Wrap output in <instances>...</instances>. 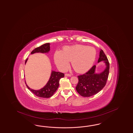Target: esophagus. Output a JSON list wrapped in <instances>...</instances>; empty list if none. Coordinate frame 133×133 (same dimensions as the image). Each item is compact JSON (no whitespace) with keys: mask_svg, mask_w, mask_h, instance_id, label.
Here are the masks:
<instances>
[{"mask_svg":"<svg viewBox=\"0 0 133 133\" xmlns=\"http://www.w3.org/2000/svg\"><path fill=\"white\" fill-rule=\"evenodd\" d=\"M65 76H68V77H71V76H72L71 74L68 73L65 74Z\"/></svg>","mask_w":133,"mask_h":133,"instance_id":"obj_1","label":"esophagus"}]
</instances>
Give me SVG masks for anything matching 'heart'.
<instances>
[{
	"label": "heart",
	"mask_w": 133,
	"mask_h": 133,
	"mask_svg": "<svg viewBox=\"0 0 133 133\" xmlns=\"http://www.w3.org/2000/svg\"><path fill=\"white\" fill-rule=\"evenodd\" d=\"M95 49L83 45L66 46L62 51L57 50L54 55V59L57 67L62 71L69 68L71 61L75 71L83 73L90 69L96 57Z\"/></svg>",
	"instance_id": "1"
}]
</instances>
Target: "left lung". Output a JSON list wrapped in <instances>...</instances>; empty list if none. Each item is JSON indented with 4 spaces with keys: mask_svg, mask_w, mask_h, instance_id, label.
<instances>
[{
    "mask_svg": "<svg viewBox=\"0 0 133 133\" xmlns=\"http://www.w3.org/2000/svg\"><path fill=\"white\" fill-rule=\"evenodd\" d=\"M98 62L104 61L106 68L100 74H95L96 66L94 65L86 73L78 76V82L76 87L78 93L82 96L88 97L100 91L106 84L109 74L110 63L103 50L100 52Z\"/></svg>",
    "mask_w": 133,
    "mask_h": 133,
    "instance_id": "1",
    "label": "left lung"
}]
</instances>
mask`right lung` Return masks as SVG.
Segmentation results:
<instances>
[{"label":"right lung","mask_w":133,"mask_h":133,"mask_svg":"<svg viewBox=\"0 0 133 133\" xmlns=\"http://www.w3.org/2000/svg\"><path fill=\"white\" fill-rule=\"evenodd\" d=\"M50 43H46L43 45L37 47L34 50H32L31 52V54L36 52L46 53L48 52L50 50ZM28 59L25 60V63H26ZM64 74L60 72L52 71L49 81L46 84V85L40 90H33L28 87L26 84V85L29 90H30L32 93L37 96L44 98H48L52 96L55 93L59 85V80L61 78H63Z\"/></svg>","instance_id":"obj_1"}]
</instances>
